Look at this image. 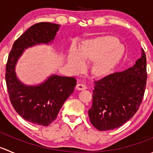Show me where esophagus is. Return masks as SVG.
Here are the masks:
<instances>
[{"mask_svg": "<svg viewBox=\"0 0 153 153\" xmlns=\"http://www.w3.org/2000/svg\"><path fill=\"white\" fill-rule=\"evenodd\" d=\"M76 89L78 90H84L86 89V86L84 84H78L76 85Z\"/></svg>", "mask_w": 153, "mask_h": 153, "instance_id": "34e87169", "label": "esophagus"}]
</instances>
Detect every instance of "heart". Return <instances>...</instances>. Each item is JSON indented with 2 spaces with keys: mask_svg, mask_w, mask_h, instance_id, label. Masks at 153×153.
<instances>
[{
  "mask_svg": "<svg viewBox=\"0 0 153 153\" xmlns=\"http://www.w3.org/2000/svg\"><path fill=\"white\" fill-rule=\"evenodd\" d=\"M116 44L117 41L114 38L102 37L84 42L80 52L75 46H72L68 58L69 64L77 70H81L84 67L83 58L88 61L99 59L94 66V72L97 75H106L122 56V52L114 47Z\"/></svg>",
  "mask_w": 153,
  "mask_h": 153,
  "instance_id": "1",
  "label": "heart"
}]
</instances>
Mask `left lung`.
I'll list each match as a JSON object with an SVG mask.
<instances>
[{
	"label": "left lung",
	"instance_id": "obj_1",
	"mask_svg": "<svg viewBox=\"0 0 153 153\" xmlns=\"http://www.w3.org/2000/svg\"><path fill=\"white\" fill-rule=\"evenodd\" d=\"M141 57L133 67L95 81L92 106L88 111L92 124L100 131L120 127L141 105L146 84V58Z\"/></svg>",
	"mask_w": 153,
	"mask_h": 153
}]
</instances>
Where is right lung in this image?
Segmentation results:
<instances>
[{"label":"right lung","instance_id":"right-lung-1","mask_svg":"<svg viewBox=\"0 0 153 153\" xmlns=\"http://www.w3.org/2000/svg\"><path fill=\"white\" fill-rule=\"evenodd\" d=\"M59 28V24L48 22L29 27L13 44L6 66V83L11 104L24 119L34 124L49 126L56 119L64 103L74 92L76 79L52 75L39 85L27 86L17 78L15 66L24 49L36 44H49L55 39Z\"/></svg>","mask_w":153,"mask_h":153}]
</instances>
